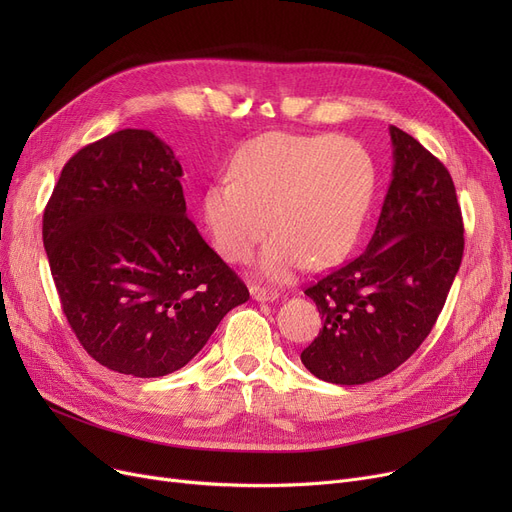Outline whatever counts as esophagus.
Returning a JSON list of instances; mask_svg holds the SVG:
<instances>
[{
    "instance_id": "obj_1",
    "label": "esophagus",
    "mask_w": 512,
    "mask_h": 512,
    "mask_svg": "<svg viewBox=\"0 0 512 512\" xmlns=\"http://www.w3.org/2000/svg\"><path fill=\"white\" fill-rule=\"evenodd\" d=\"M251 297L255 301H276V299H280V292L274 290V288H265V286L253 284L251 286Z\"/></svg>"
}]
</instances>
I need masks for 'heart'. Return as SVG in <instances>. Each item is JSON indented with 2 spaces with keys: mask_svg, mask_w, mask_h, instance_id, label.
Here are the masks:
<instances>
[{
  "mask_svg": "<svg viewBox=\"0 0 512 512\" xmlns=\"http://www.w3.org/2000/svg\"><path fill=\"white\" fill-rule=\"evenodd\" d=\"M375 161L353 139L334 134L267 132L242 145L228 176L203 197L218 253L247 261L263 236L259 270L288 280L309 267L342 261L363 230L375 193Z\"/></svg>",
  "mask_w": 512,
  "mask_h": 512,
  "instance_id": "1",
  "label": "heart"
}]
</instances>
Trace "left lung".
Returning <instances> with one entry per match:
<instances>
[{
    "mask_svg": "<svg viewBox=\"0 0 512 512\" xmlns=\"http://www.w3.org/2000/svg\"><path fill=\"white\" fill-rule=\"evenodd\" d=\"M392 182L361 257L305 288L324 328L301 353L315 378L355 386L384 378L432 332L461 267L465 236L442 161L390 126Z\"/></svg>",
    "mask_w": 512,
    "mask_h": 512,
    "instance_id": "obj_1",
    "label": "left lung"
}]
</instances>
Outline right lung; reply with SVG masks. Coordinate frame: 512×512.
I'll use <instances>...</instances> for the list:
<instances>
[{
  "mask_svg": "<svg viewBox=\"0 0 512 512\" xmlns=\"http://www.w3.org/2000/svg\"><path fill=\"white\" fill-rule=\"evenodd\" d=\"M174 151L124 128L74 153L43 211L72 332L103 367L159 378L191 361L249 290L186 218Z\"/></svg>",
  "mask_w": 512,
  "mask_h": 512,
  "instance_id": "1",
  "label": "right lung"
}]
</instances>
